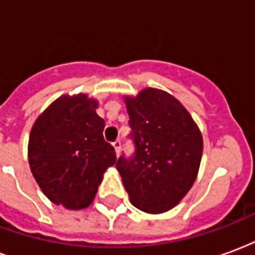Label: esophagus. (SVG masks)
<instances>
[{
	"instance_id": "1",
	"label": "esophagus",
	"mask_w": 255,
	"mask_h": 255,
	"mask_svg": "<svg viewBox=\"0 0 255 255\" xmlns=\"http://www.w3.org/2000/svg\"><path fill=\"white\" fill-rule=\"evenodd\" d=\"M113 147H115L116 154L119 155V153H120V149H122V142H120V139H116V140L113 142Z\"/></svg>"
}]
</instances>
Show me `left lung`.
I'll return each mask as SVG.
<instances>
[{
	"instance_id": "left-lung-1",
	"label": "left lung",
	"mask_w": 255,
	"mask_h": 255,
	"mask_svg": "<svg viewBox=\"0 0 255 255\" xmlns=\"http://www.w3.org/2000/svg\"><path fill=\"white\" fill-rule=\"evenodd\" d=\"M124 101L135 151L119 157L117 171L135 208L164 213L197 179L202 135L186 108L162 90L144 89Z\"/></svg>"
}]
</instances>
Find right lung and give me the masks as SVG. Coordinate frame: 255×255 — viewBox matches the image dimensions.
I'll use <instances>...</instances> for the list:
<instances>
[{"label":"right lung","instance_id":"1","mask_svg":"<svg viewBox=\"0 0 255 255\" xmlns=\"http://www.w3.org/2000/svg\"><path fill=\"white\" fill-rule=\"evenodd\" d=\"M98 102L86 94L63 95L32 126L28 162L43 194L71 210L93 202L102 175L116 162V153L102 131Z\"/></svg>","mask_w":255,"mask_h":255}]
</instances>
